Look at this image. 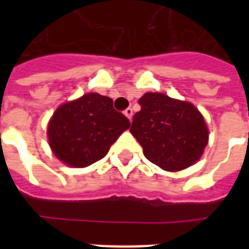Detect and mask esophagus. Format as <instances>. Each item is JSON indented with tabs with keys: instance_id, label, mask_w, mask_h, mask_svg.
Instances as JSON below:
<instances>
[{
	"instance_id": "34e87169",
	"label": "esophagus",
	"mask_w": 249,
	"mask_h": 249,
	"mask_svg": "<svg viewBox=\"0 0 249 249\" xmlns=\"http://www.w3.org/2000/svg\"><path fill=\"white\" fill-rule=\"evenodd\" d=\"M124 115H125V116H126V117H128L129 120H132V117H133V109L130 108V107H129V108H126V109H125V111H124Z\"/></svg>"
}]
</instances>
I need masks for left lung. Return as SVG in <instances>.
I'll return each instance as SVG.
<instances>
[{
  "mask_svg": "<svg viewBox=\"0 0 249 249\" xmlns=\"http://www.w3.org/2000/svg\"><path fill=\"white\" fill-rule=\"evenodd\" d=\"M138 103L141 111L133 116L130 133L151 163L177 172L200 159L208 128L195 106L161 93H146Z\"/></svg>",
  "mask_w": 249,
  "mask_h": 249,
  "instance_id": "obj_1",
  "label": "left lung"
}]
</instances>
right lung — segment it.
I'll use <instances>...</instances> for the list:
<instances>
[{"instance_id":"right-lung-1","label":"right lung","mask_w":249,"mask_h":249,"mask_svg":"<svg viewBox=\"0 0 249 249\" xmlns=\"http://www.w3.org/2000/svg\"><path fill=\"white\" fill-rule=\"evenodd\" d=\"M129 126L111 98L89 93L56 108L48 126L49 144L60 161L84 168L105 158Z\"/></svg>"}]
</instances>
